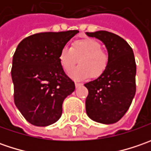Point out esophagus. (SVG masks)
I'll use <instances>...</instances> for the list:
<instances>
[{
  "label": "esophagus",
  "instance_id": "obj_1",
  "mask_svg": "<svg viewBox=\"0 0 151 151\" xmlns=\"http://www.w3.org/2000/svg\"><path fill=\"white\" fill-rule=\"evenodd\" d=\"M81 83H78V82H76V83H75V86H76V88H78L79 86H81Z\"/></svg>",
  "mask_w": 151,
  "mask_h": 151
}]
</instances>
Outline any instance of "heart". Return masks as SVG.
<instances>
[{"instance_id": "heart-1", "label": "heart", "mask_w": 151, "mask_h": 151, "mask_svg": "<svg viewBox=\"0 0 151 151\" xmlns=\"http://www.w3.org/2000/svg\"><path fill=\"white\" fill-rule=\"evenodd\" d=\"M79 62L78 67L70 72V77L76 81H83L89 76L97 78L107 70L109 55L101 49L99 42L86 38L74 41L70 49L62 48L59 54V61L64 71L69 73Z\"/></svg>"}]
</instances>
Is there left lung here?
I'll return each instance as SVG.
<instances>
[{
	"mask_svg": "<svg viewBox=\"0 0 151 151\" xmlns=\"http://www.w3.org/2000/svg\"><path fill=\"white\" fill-rule=\"evenodd\" d=\"M86 34L101 40L109 55L105 72L85 84L88 90L86 114L97 123H117L129 108L136 91L134 52L124 38L113 32L97 31Z\"/></svg>",
	"mask_w": 151,
	"mask_h": 151,
	"instance_id": "left-lung-1",
	"label": "left lung"
}]
</instances>
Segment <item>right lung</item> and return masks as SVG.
Instances as JSON below:
<instances>
[{"mask_svg":"<svg viewBox=\"0 0 151 151\" xmlns=\"http://www.w3.org/2000/svg\"><path fill=\"white\" fill-rule=\"evenodd\" d=\"M79 31L40 32L22 40L12 58L14 102L31 124L45 127L57 122L65 97L75 83L65 75L59 54Z\"/></svg>","mask_w":151,"mask_h":151,"instance_id":"obj_1","label":"right lung"}]
</instances>
